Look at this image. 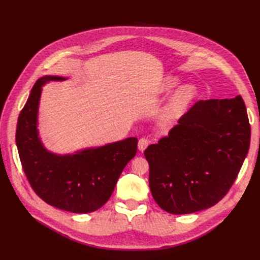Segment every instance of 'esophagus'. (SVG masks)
<instances>
[{
  "label": "esophagus",
  "mask_w": 260,
  "mask_h": 260,
  "mask_svg": "<svg viewBox=\"0 0 260 260\" xmlns=\"http://www.w3.org/2000/svg\"><path fill=\"white\" fill-rule=\"evenodd\" d=\"M148 144H149V141H148L147 139H145V138L140 139V140H139V144H138L139 151H141V152L145 151V148L148 146Z\"/></svg>",
  "instance_id": "esophagus-1"
}]
</instances>
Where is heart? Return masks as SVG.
Returning a JSON list of instances; mask_svg holds the SVG:
<instances>
[{"instance_id": "heart-1", "label": "heart", "mask_w": 260, "mask_h": 260, "mask_svg": "<svg viewBox=\"0 0 260 260\" xmlns=\"http://www.w3.org/2000/svg\"><path fill=\"white\" fill-rule=\"evenodd\" d=\"M180 83V79L176 76H168L161 81L155 94L156 95H165L174 90ZM196 88L192 84L181 85L168 99L160 113V119L164 122H174L175 120L184 114L186 108L191 105L196 98Z\"/></svg>"}]
</instances>
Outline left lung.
Returning <instances> with one entry per match:
<instances>
[{"mask_svg":"<svg viewBox=\"0 0 260 260\" xmlns=\"http://www.w3.org/2000/svg\"><path fill=\"white\" fill-rule=\"evenodd\" d=\"M249 142L240 95L196 102L167 137L145 149L155 202L172 215L216 205L237 179Z\"/></svg>","mask_w":260,"mask_h":260,"instance_id":"1","label":"left lung"}]
</instances>
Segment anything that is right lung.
<instances>
[{
  "instance_id": "obj_1",
  "label": "right lung",
  "mask_w": 260,
  "mask_h": 260,
  "mask_svg": "<svg viewBox=\"0 0 260 260\" xmlns=\"http://www.w3.org/2000/svg\"><path fill=\"white\" fill-rule=\"evenodd\" d=\"M67 78L43 76L34 85L19 114L16 145L31 187L49 205L75 214H89L109 200L118 178L138 149V139L127 138L74 154H55L39 137L38 114L42 86Z\"/></svg>"
}]
</instances>
